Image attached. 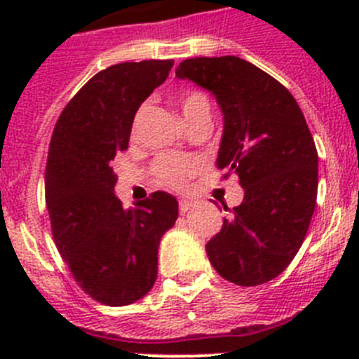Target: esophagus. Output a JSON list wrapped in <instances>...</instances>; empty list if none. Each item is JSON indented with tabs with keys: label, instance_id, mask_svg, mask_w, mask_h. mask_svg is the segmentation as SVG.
<instances>
[{
	"label": "esophagus",
	"instance_id": "esophagus-1",
	"mask_svg": "<svg viewBox=\"0 0 359 359\" xmlns=\"http://www.w3.org/2000/svg\"><path fill=\"white\" fill-rule=\"evenodd\" d=\"M196 203L190 201V199H180V214H187L190 208H194Z\"/></svg>",
	"mask_w": 359,
	"mask_h": 359
}]
</instances>
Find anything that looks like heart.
Segmentation results:
<instances>
[{"label":"heart","mask_w":359,"mask_h":359,"mask_svg":"<svg viewBox=\"0 0 359 359\" xmlns=\"http://www.w3.org/2000/svg\"><path fill=\"white\" fill-rule=\"evenodd\" d=\"M180 106H182V113L187 118V122L194 118L196 115L208 111L210 113V102L208 97L203 91L189 90L182 95L180 98ZM142 118V109L136 113L135 123H133V135L138 131V123ZM203 170V161L199 158L192 156H174V154H165L160 156L154 165H152V172L156 176L158 183L169 189H183L187 183L194 176H198Z\"/></svg>","instance_id":"b5f03b06"}]
</instances>
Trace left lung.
I'll use <instances>...</instances> for the list:
<instances>
[{
	"instance_id": "left-lung-1",
	"label": "left lung",
	"mask_w": 359,
	"mask_h": 359,
	"mask_svg": "<svg viewBox=\"0 0 359 359\" xmlns=\"http://www.w3.org/2000/svg\"><path fill=\"white\" fill-rule=\"evenodd\" d=\"M176 75L214 93L224 115L217 169L244 189L207 243L208 259L237 286L264 284L291 264L316 207L318 152L302 109L277 79L236 55L185 59Z\"/></svg>"
}]
</instances>
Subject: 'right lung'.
<instances>
[{"mask_svg": "<svg viewBox=\"0 0 359 359\" xmlns=\"http://www.w3.org/2000/svg\"><path fill=\"white\" fill-rule=\"evenodd\" d=\"M172 66L151 59L98 72L53 129L44 172L53 241L81 290L106 306H128L151 291L158 246L177 219V201L160 190L126 210L113 194L118 176L111 167L128 149L140 104Z\"/></svg>", "mask_w": 359, "mask_h": 359, "instance_id": "right-lung-1", "label": "right lung"}]
</instances>
